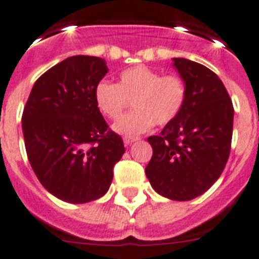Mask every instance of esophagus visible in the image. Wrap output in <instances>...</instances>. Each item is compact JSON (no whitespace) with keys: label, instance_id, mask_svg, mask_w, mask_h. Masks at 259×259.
Here are the masks:
<instances>
[{"label":"esophagus","instance_id":"34e87169","mask_svg":"<svg viewBox=\"0 0 259 259\" xmlns=\"http://www.w3.org/2000/svg\"><path fill=\"white\" fill-rule=\"evenodd\" d=\"M123 140H124L125 145H130V144H132L134 142H136V140H139V138H131V136H125Z\"/></svg>","mask_w":259,"mask_h":259}]
</instances>
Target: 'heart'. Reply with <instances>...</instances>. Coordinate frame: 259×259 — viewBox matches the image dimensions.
Masks as SVG:
<instances>
[{
    "mask_svg": "<svg viewBox=\"0 0 259 259\" xmlns=\"http://www.w3.org/2000/svg\"><path fill=\"white\" fill-rule=\"evenodd\" d=\"M187 84L177 75H163L147 66H134L120 72L117 84L102 80L95 86L94 100L100 114L115 120L132 100L134 110L114 124L124 136L144 134L156 125L173 121L187 100Z\"/></svg>",
    "mask_w": 259,
    "mask_h": 259,
    "instance_id": "b5f03b06",
    "label": "heart"
}]
</instances>
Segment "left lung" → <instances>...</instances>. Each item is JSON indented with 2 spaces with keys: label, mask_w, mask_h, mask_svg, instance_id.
I'll use <instances>...</instances> for the list:
<instances>
[{
  "label": "left lung",
  "mask_w": 259,
  "mask_h": 259,
  "mask_svg": "<svg viewBox=\"0 0 259 259\" xmlns=\"http://www.w3.org/2000/svg\"><path fill=\"white\" fill-rule=\"evenodd\" d=\"M173 67L187 84V100L159 136L148 138L153 155L145 175L159 194L188 201L221 176L229 159L234 110L224 83L208 67L185 58H173Z\"/></svg>",
  "instance_id": "8db88e82"
}]
</instances>
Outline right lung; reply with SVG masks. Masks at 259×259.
<instances>
[{
	"label": "right lung",
	"mask_w": 259,
	"mask_h": 259,
	"mask_svg": "<svg viewBox=\"0 0 259 259\" xmlns=\"http://www.w3.org/2000/svg\"><path fill=\"white\" fill-rule=\"evenodd\" d=\"M107 72L102 58H67L38 78L23 108L30 165L45 189L62 201L84 204L104 196L125 152L94 100Z\"/></svg>",
	"instance_id": "1"
}]
</instances>
